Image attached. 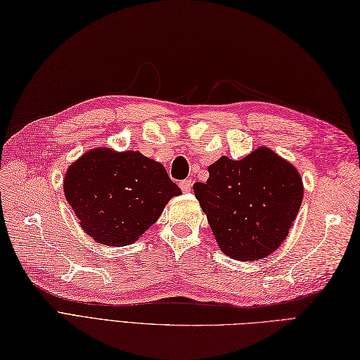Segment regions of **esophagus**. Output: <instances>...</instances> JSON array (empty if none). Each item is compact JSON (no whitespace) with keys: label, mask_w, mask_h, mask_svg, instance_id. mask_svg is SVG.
<instances>
[{"label":"esophagus","mask_w":360,"mask_h":360,"mask_svg":"<svg viewBox=\"0 0 360 360\" xmlns=\"http://www.w3.org/2000/svg\"><path fill=\"white\" fill-rule=\"evenodd\" d=\"M180 188L183 192H189L192 189V180L186 179V180H181L180 181Z\"/></svg>","instance_id":"34e87169"}]
</instances>
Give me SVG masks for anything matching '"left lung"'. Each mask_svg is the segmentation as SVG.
<instances>
[{
    "mask_svg": "<svg viewBox=\"0 0 360 360\" xmlns=\"http://www.w3.org/2000/svg\"><path fill=\"white\" fill-rule=\"evenodd\" d=\"M200 206L222 252L257 260L288 236L303 201L298 171L274 151L260 147L240 160L221 158L206 183L193 184Z\"/></svg>",
    "mask_w": 360,
    "mask_h": 360,
    "instance_id": "obj_1",
    "label": "left lung"
}]
</instances>
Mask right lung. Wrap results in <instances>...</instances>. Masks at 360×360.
I'll list each match as a JSON object with an SVG mask.
<instances>
[{"label": "right lung", "mask_w": 360, "mask_h": 360, "mask_svg": "<svg viewBox=\"0 0 360 360\" xmlns=\"http://www.w3.org/2000/svg\"><path fill=\"white\" fill-rule=\"evenodd\" d=\"M63 189L82 229L110 247L134 242L181 193L163 165L138 151L109 148L87 151L72 163Z\"/></svg>", "instance_id": "obj_1"}]
</instances>
